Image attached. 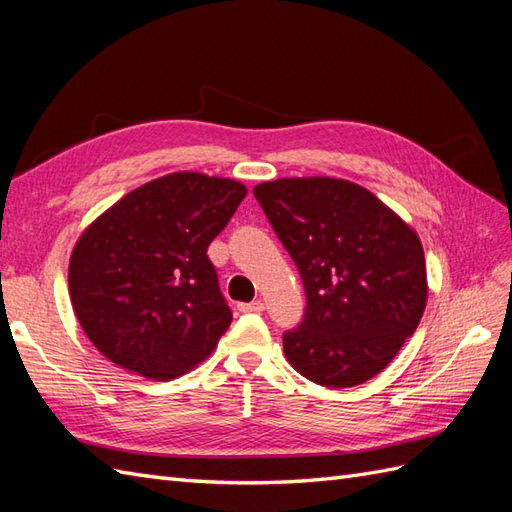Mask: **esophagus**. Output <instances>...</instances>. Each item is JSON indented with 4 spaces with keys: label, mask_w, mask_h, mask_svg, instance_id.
<instances>
[{
    "label": "esophagus",
    "mask_w": 512,
    "mask_h": 512,
    "mask_svg": "<svg viewBox=\"0 0 512 512\" xmlns=\"http://www.w3.org/2000/svg\"><path fill=\"white\" fill-rule=\"evenodd\" d=\"M238 309L242 313H259V311H264V303H261V300H253V303H240Z\"/></svg>",
    "instance_id": "1"
}]
</instances>
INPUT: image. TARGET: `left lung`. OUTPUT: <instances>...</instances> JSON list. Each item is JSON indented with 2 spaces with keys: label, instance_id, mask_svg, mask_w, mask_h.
I'll return each instance as SVG.
<instances>
[{
  "label": "left lung",
  "instance_id": "left-lung-1",
  "mask_svg": "<svg viewBox=\"0 0 512 512\" xmlns=\"http://www.w3.org/2000/svg\"><path fill=\"white\" fill-rule=\"evenodd\" d=\"M305 285L303 322L283 335L292 368L342 389L383 372L426 307L417 233L357 183L292 177L253 190Z\"/></svg>",
  "mask_w": 512,
  "mask_h": 512
}]
</instances>
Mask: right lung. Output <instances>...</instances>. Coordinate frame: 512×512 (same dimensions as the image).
I'll return each mask as SVG.
<instances>
[{
  "label": "right lung",
  "mask_w": 512,
  "mask_h": 512,
  "mask_svg": "<svg viewBox=\"0 0 512 512\" xmlns=\"http://www.w3.org/2000/svg\"><path fill=\"white\" fill-rule=\"evenodd\" d=\"M244 196L240 181L173 173L125 194L82 233L69 294L103 357L170 381L212 355L233 313L207 246Z\"/></svg>",
  "instance_id": "obj_1"
}]
</instances>
